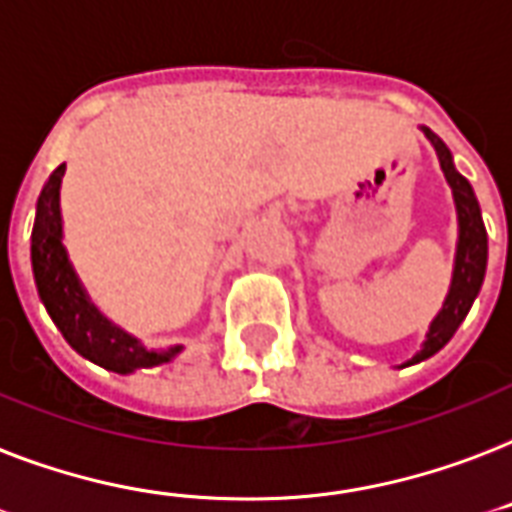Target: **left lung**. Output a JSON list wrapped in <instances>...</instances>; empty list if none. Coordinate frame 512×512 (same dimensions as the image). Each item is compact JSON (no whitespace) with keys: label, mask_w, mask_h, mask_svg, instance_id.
Instances as JSON below:
<instances>
[{"label":"left lung","mask_w":512,"mask_h":512,"mask_svg":"<svg viewBox=\"0 0 512 512\" xmlns=\"http://www.w3.org/2000/svg\"><path fill=\"white\" fill-rule=\"evenodd\" d=\"M424 134H427V139L432 142L435 152H438L440 169H443L448 185L454 190L456 214H459V247H456L454 282H451V292H448L446 303H443V311H440L432 327H429L424 349L408 365L427 360V357H432L435 351L443 349L454 338V333L459 330L464 317H467V311L473 306L475 295L481 290L483 273H486V255H489V241H486V228H483L481 206H478L473 187L454 169L451 152L443 144V139L438 134H432L429 128H424Z\"/></svg>","instance_id":"1"}]
</instances>
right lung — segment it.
Returning <instances> with one entry per match:
<instances>
[{"label":"right lung","instance_id":"1","mask_svg":"<svg viewBox=\"0 0 512 512\" xmlns=\"http://www.w3.org/2000/svg\"><path fill=\"white\" fill-rule=\"evenodd\" d=\"M64 177V163L48 177L37 201V220L31 230V265H34V282H37L39 298L48 308L50 319L56 322L72 349L83 357L115 370V373H131L136 368H155L161 362H169L179 351H147L139 343L109 325L99 311L85 298L83 287L74 276L69 257L61 244V209H58V187Z\"/></svg>","mask_w":512,"mask_h":512}]
</instances>
